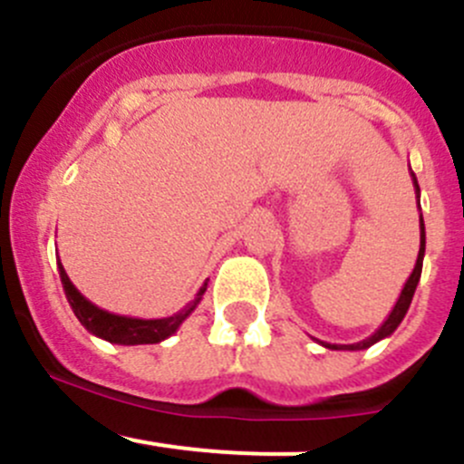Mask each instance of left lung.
Wrapping results in <instances>:
<instances>
[{
  "label": "left lung",
  "mask_w": 464,
  "mask_h": 464,
  "mask_svg": "<svg viewBox=\"0 0 464 464\" xmlns=\"http://www.w3.org/2000/svg\"><path fill=\"white\" fill-rule=\"evenodd\" d=\"M411 179H413V188H415V203H418L420 208V185H418V179H415V174L411 171ZM424 246H427V234H424V218H422V212H420V252H418V259H415V267L413 272H411V276L407 279V284H404L402 293H400L398 302H395L393 310L389 313V317L384 319V324H382L380 328L373 333L371 337L362 339V342H355V343H328V342H319L324 348H331V351H364V348L373 346V343L380 342V339H386L389 335H393L395 328L402 324L404 314H407L409 305H411V299H413V293L415 288H418V281H420V275H422V261H424Z\"/></svg>",
  "instance_id": "8db88e82"
}]
</instances>
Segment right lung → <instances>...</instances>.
Segmentation results:
<instances>
[{
  "label": "right lung",
  "mask_w": 464,
  "mask_h": 464,
  "mask_svg": "<svg viewBox=\"0 0 464 464\" xmlns=\"http://www.w3.org/2000/svg\"><path fill=\"white\" fill-rule=\"evenodd\" d=\"M57 267H60V279L64 285V295L69 299L71 308H73L75 317L82 324L91 335L104 339V342L121 343V346H138V343H159L162 339L171 337L180 328V324L194 313V308L203 299L205 290H208V281L198 288L197 297L192 299L185 308L174 313L171 317L162 319H138V317H125V314L109 313V310L98 308L91 304L73 284H71L69 275H66L64 266L57 259Z\"/></svg>",
  "instance_id": "1"
}]
</instances>
